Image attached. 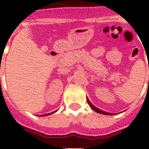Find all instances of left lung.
Returning <instances> with one entry per match:
<instances>
[{"label":"left lung","mask_w":149,"mask_h":149,"mask_svg":"<svg viewBox=\"0 0 149 149\" xmlns=\"http://www.w3.org/2000/svg\"><path fill=\"white\" fill-rule=\"evenodd\" d=\"M87 102H88V104L90 105V106H91V108L93 109L94 111H96V112H97V113H101V114H111L110 113H107V112H105V111H102V110H100V109L97 108V107H95L94 105H93V104L91 103V101L89 100V99H87Z\"/></svg>","instance_id":"1"}]
</instances>
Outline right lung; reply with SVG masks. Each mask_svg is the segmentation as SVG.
Segmentation results:
<instances>
[{"label":"right lung","instance_id":"obj_1","mask_svg":"<svg viewBox=\"0 0 149 149\" xmlns=\"http://www.w3.org/2000/svg\"><path fill=\"white\" fill-rule=\"evenodd\" d=\"M52 113H53V112H52ZM49 114H51V113H47V114H43V115H42V116H47V115H49Z\"/></svg>","mask_w":149,"mask_h":149}]
</instances>
